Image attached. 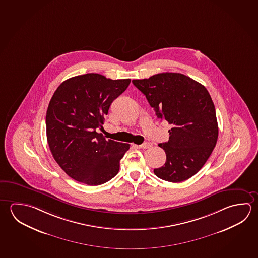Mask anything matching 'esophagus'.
<instances>
[{"label":"esophagus","mask_w":258,"mask_h":258,"mask_svg":"<svg viewBox=\"0 0 258 258\" xmlns=\"http://www.w3.org/2000/svg\"><path fill=\"white\" fill-rule=\"evenodd\" d=\"M149 147H151V144L149 142H145L143 144L139 146V148L140 149H149Z\"/></svg>","instance_id":"obj_1"}]
</instances>
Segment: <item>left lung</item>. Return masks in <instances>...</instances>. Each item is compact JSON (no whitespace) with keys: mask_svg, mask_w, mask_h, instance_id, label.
<instances>
[{"mask_svg":"<svg viewBox=\"0 0 258 258\" xmlns=\"http://www.w3.org/2000/svg\"><path fill=\"white\" fill-rule=\"evenodd\" d=\"M132 82L157 117L172 127L168 141L158 144L167 160L154 169L155 175L173 183L188 179L202 168L217 144V115L208 90L181 73H158Z\"/></svg>","mask_w":258,"mask_h":258,"instance_id":"8db88e82","label":"left lung"}]
</instances>
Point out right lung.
<instances>
[{
	"instance_id": "add662e5",
	"label": "right lung",
	"mask_w": 258,
	"mask_h": 258,
	"mask_svg": "<svg viewBox=\"0 0 258 258\" xmlns=\"http://www.w3.org/2000/svg\"><path fill=\"white\" fill-rule=\"evenodd\" d=\"M130 79L87 73L66 80L55 91L46 113L47 140L55 161L69 176L98 185L113 178L130 144L106 140L96 131Z\"/></svg>"
}]
</instances>
